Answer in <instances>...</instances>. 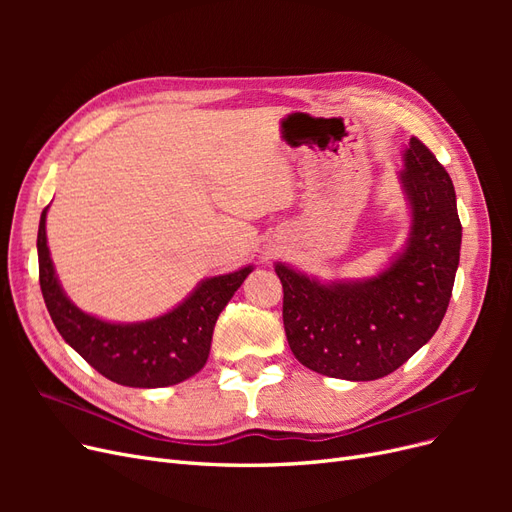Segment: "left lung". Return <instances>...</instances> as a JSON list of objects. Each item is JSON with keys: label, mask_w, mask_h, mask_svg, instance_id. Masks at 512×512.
Returning <instances> with one entry per match:
<instances>
[{"label": "left lung", "mask_w": 512, "mask_h": 512, "mask_svg": "<svg viewBox=\"0 0 512 512\" xmlns=\"http://www.w3.org/2000/svg\"><path fill=\"white\" fill-rule=\"evenodd\" d=\"M401 158L397 181L408 235L378 273L320 280L275 262L288 346L320 376L352 382L389 376L429 342L451 301L461 250L453 181L414 136Z\"/></svg>", "instance_id": "1"}]
</instances>
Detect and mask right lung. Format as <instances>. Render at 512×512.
Listing matches in <instances>:
<instances>
[{
  "instance_id": "1",
  "label": "right lung",
  "mask_w": 512,
  "mask_h": 512,
  "mask_svg": "<svg viewBox=\"0 0 512 512\" xmlns=\"http://www.w3.org/2000/svg\"><path fill=\"white\" fill-rule=\"evenodd\" d=\"M46 211L49 207L42 211L38 226L40 288L66 344L104 378L134 389H162L198 374L209 359L218 316L254 265L205 277L181 303L156 318L106 320L76 307L61 286L46 245Z\"/></svg>"
}]
</instances>
